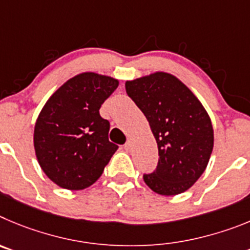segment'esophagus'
<instances>
[{
  "instance_id": "esophagus-1",
  "label": "esophagus",
  "mask_w": 250,
  "mask_h": 250,
  "mask_svg": "<svg viewBox=\"0 0 250 250\" xmlns=\"http://www.w3.org/2000/svg\"><path fill=\"white\" fill-rule=\"evenodd\" d=\"M132 147H133V142H132V141L125 142V150H130V149H132Z\"/></svg>"
}]
</instances>
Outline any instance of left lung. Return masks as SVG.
I'll list each match as a JSON object with an SVG mask.
<instances>
[{"mask_svg": "<svg viewBox=\"0 0 250 250\" xmlns=\"http://www.w3.org/2000/svg\"><path fill=\"white\" fill-rule=\"evenodd\" d=\"M125 92L149 122L158 166L143 175L162 195L181 194L199 179L214 145L212 121L201 101L175 76L156 72L125 82Z\"/></svg>", "mask_w": 250, "mask_h": 250, "instance_id": "1", "label": "left lung"}]
</instances>
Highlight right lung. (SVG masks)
<instances>
[{
  "mask_svg": "<svg viewBox=\"0 0 250 250\" xmlns=\"http://www.w3.org/2000/svg\"><path fill=\"white\" fill-rule=\"evenodd\" d=\"M117 87L118 80L84 72L63 83L38 114L33 132L36 157L61 188H88L118 149L108 139L109 122L100 114Z\"/></svg>",
  "mask_w": 250,
  "mask_h": 250,
  "instance_id": "right-lung-1",
  "label": "right lung"
}]
</instances>
